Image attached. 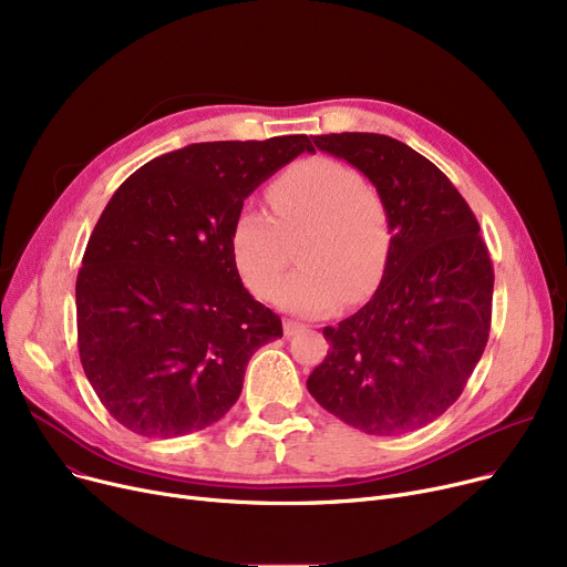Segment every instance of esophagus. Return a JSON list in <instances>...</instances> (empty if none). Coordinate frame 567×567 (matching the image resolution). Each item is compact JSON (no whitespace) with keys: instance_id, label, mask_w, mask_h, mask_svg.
Returning <instances> with one entry per match:
<instances>
[{"instance_id":"34e87169","label":"esophagus","mask_w":567,"mask_h":567,"mask_svg":"<svg viewBox=\"0 0 567 567\" xmlns=\"http://www.w3.org/2000/svg\"><path fill=\"white\" fill-rule=\"evenodd\" d=\"M301 331H306L303 323L293 321V319H287V321H285V336H287V338H291V336H296V333H301Z\"/></svg>"}]
</instances>
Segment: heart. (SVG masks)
<instances>
[{
  "instance_id": "heart-1",
  "label": "heart",
  "mask_w": 567,
  "mask_h": 567,
  "mask_svg": "<svg viewBox=\"0 0 567 567\" xmlns=\"http://www.w3.org/2000/svg\"><path fill=\"white\" fill-rule=\"evenodd\" d=\"M274 216L244 208L229 231V255L244 285L271 299L290 258L289 243L302 238L305 266L276 295L278 306L317 315L340 301L361 303L377 289L391 248L389 218L363 176L333 158L291 165L268 188Z\"/></svg>"
}]
</instances>
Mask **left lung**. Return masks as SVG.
Instances as JSON below:
<instances>
[{
  "mask_svg": "<svg viewBox=\"0 0 567 567\" xmlns=\"http://www.w3.org/2000/svg\"><path fill=\"white\" fill-rule=\"evenodd\" d=\"M361 169L391 229L372 299L338 326L310 395L355 430L398 436L436 421L464 391L492 326L494 268L481 225L434 163L379 133L317 135Z\"/></svg>",
  "mask_w": 567,
  "mask_h": 567,
  "instance_id": "left-lung-1",
  "label": "left lung"
}]
</instances>
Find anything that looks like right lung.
Instances as JSON below:
<instances>
[{"label":"right lung","instance_id":"add662e5","mask_svg":"<svg viewBox=\"0 0 567 567\" xmlns=\"http://www.w3.org/2000/svg\"><path fill=\"white\" fill-rule=\"evenodd\" d=\"M315 152L308 135L199 142L158 156L116 188L75 282L84 374L116 423L172 439L220 421L250 355L282 338L229 255L244 199Z\"/></svg>","mask_w":567,"mask_h":567}]
</instances>
